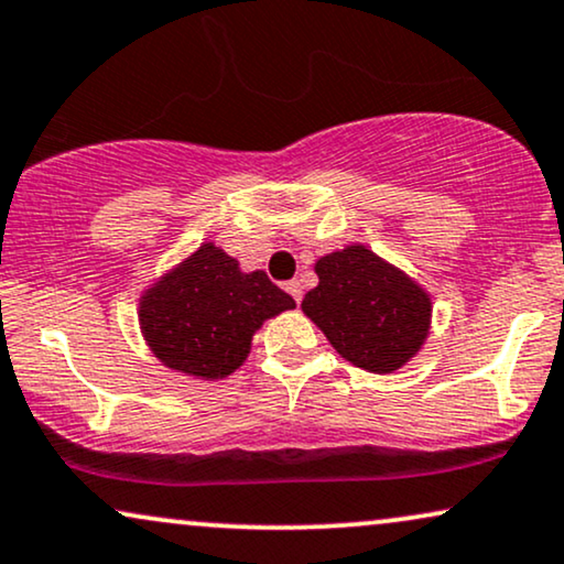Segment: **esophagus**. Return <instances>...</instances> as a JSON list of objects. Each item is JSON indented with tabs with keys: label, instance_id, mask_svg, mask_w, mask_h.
Segmentation results:
<instances>
[{
	"label": "esophagus",
	"instance_id": "34e87169",
	"mask_svg": "<svg viewBox=\"0 0 564 564\" xmlns=\"http://www.w3.org/2000/svg\"><path fill=\"white\" fill-rule=\"evenodd\" d=\"M292 295V300H295V303H300V300H303V284H300L297 280H292V282H288V288H284Z\"/></svg>",
	"mask_w": 564,
	"mask_h": 564
}]
</instances>
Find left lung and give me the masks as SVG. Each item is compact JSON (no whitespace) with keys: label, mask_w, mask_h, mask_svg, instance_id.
<instances>
[{"label":"left lung","mask_w":564,"mask_h":564,"mask_svg":"<svg viewBox=\"0 0 564 564\" xmlns=\"http://www.w3.org/2000/svg\"><path fill=\"white\" fill-rule=\"evenodd\" d=\"M303 311L357 368L391 372L420 352L430 326L427 292L365 246L328 253Z\"/></svg>","instance_id":"obj_1"}]
</instances>
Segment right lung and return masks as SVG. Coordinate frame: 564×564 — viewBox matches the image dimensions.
Here are the masks:
<instances>
[{
  "instance_id": "obj_1",
  "label": "right lung",
  "mask_w": 564,
  "mask_h": 564,
  "mask_svg": "<svg viewBox=\"0 0 564 564\" xmlns=\"http://www.w3.org/2000/svg\"><path fill=\"white\" fill-rule=\"evenodd\" d=\"M295 308L264 272L243 274L238 261L204 243L139 303L144 339L167 368L225 378L246 360L261 321Z\"/></svg>"
}]
</instances>
